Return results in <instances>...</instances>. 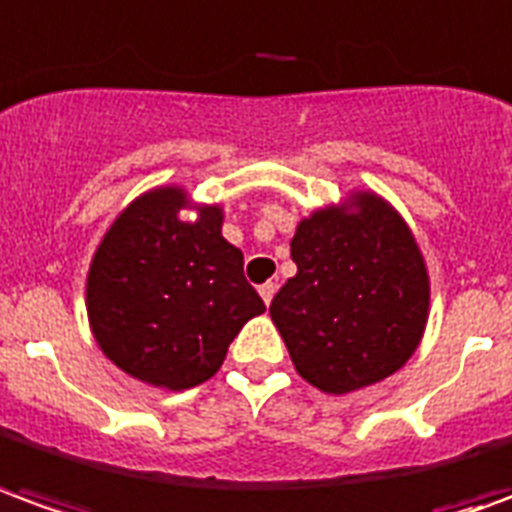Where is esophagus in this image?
<instances>
[{
  "instance_id": "obj_1",
  "label": "esophagus",
  "mask_w": 512,
  "mask_h": 512,
  "mask_svg": "<svg viewBox=\"0 0 512 512\" xmlns=\"http://www.w3.org/2000/svg\"><path fill=\"white\" fill-rule=\"evenodd\" d=\"M275 289H278V286H275L273 281H267V284L259 286V295H262V300H264V303H267V306H270V303H273Z\"/></svg>"
}]
</instances>
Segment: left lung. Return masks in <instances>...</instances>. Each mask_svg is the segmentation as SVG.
<instances>
[{
  "label": "left lung",
  "mask_w": 512,
  "mask_h": 512,
  "mask_svg": "<svg viewBox=\"0 0 512 512\" xmlns=\"http://www.w3.org/2000/svg\"><path fill=\"white\" fill-rule=\"evenodd\" d=\"M297 273L270 303L297 375L350 394L408 364L430 317V275L411 226L372 190L303 217L292 237Z\"/></svg>",
  "instance_id": "8db88e82"
}]
</instances>
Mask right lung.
<instances>
[{
	"label": "right lung",
	"instance_id": "add662e5",
	"mask_svg": "<svg viewBox=\"0 0 512 512\" xmlns=\"http://www.w3.org/2000/svg\"><path fill=\"white\" fill-rule=\"evenodd\" d=\"M223 217L220 204L159 184L104 231L85 306L99 350L129 378L165 391L206 383L242 325L264 311L242 275V250L223 237Z\"/></svg>",
	"mask_w": 512,
	"mask_h": 512
}]
</instances>
